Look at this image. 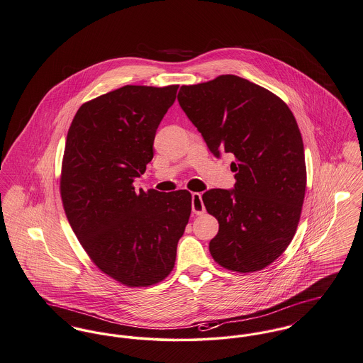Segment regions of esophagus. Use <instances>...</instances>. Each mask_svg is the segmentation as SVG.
Wrapping results in <instances>:
<instances>
[{"label": "esophagus", "instance_id": "1", "mask_svg": "<svg viewBox=\"0 0 363 363\" xmlns=\"http://www.w3.org/2000/svg\"><path fill=\"white\" fill-rule=\"evenodd\" d=\"M194 213L196 215H203L205 213V206L202 202V195L199 193L193 194V202H191Z\"/></svg>", "mask_w": 363, "mask_h": 363}]
</instances>
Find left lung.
I'll return each instance as SVG.
<instances>
[{
    "instance_id": "left-lung-1",
    "label": "left lung",
    "mask_w": 363,
    "mask_h": 363,
    "mask_svg": "<svg viewBox=\"0 0 363 363\" xmlns=\"http://www.w3.org/2000/svg\"><path fill=\"white\" fill-rule=\"evenodd\" d=\"M177 100L218 157H234V190L202 195L218 221L209 250L218 266L255 272L274 263L293 240L304 202V145L288 104L237 75L183 85Z\"/></svg>"
}]
</instances>
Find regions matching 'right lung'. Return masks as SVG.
<instances>
[{
	"label": "right lung",
	"mask_w": 363,
	"mask_h": 363,
	"mask_svg": "<svg viewBox=\"0 0 363 363\" xmlns=\"http://www.w3.org/2000/svg\"><path fill=\"white\" fill-rule=\"evenodd\" d=\"M179 85H125L84 103L69 128L60 196L75 237L107 277L129 288L164 281L191 215V193L135 190Z\"/></svg>",
	"instance_id": "add662e5"
}]
</instances>
